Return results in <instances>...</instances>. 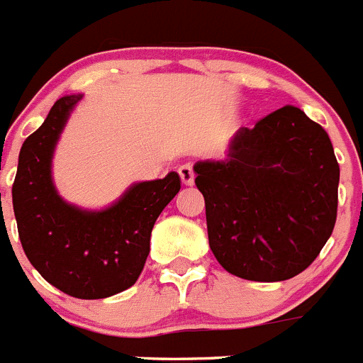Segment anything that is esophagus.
I'll return each mask as SVG.
<instances>
[{
	"instance_id": "1",
	"label": "esophagus",
	"mask_w": 363,
	"mask_h": 363,
	"mask_svg": "<svg viewBox=\"0 0 363 363\" xmlns=\"http://www.w3.org/2000/svg\"><path fill=\"white\" fill-rule=\"evenodd\" d=\"M179 172V178L184 182L185 185H192L194 184V169H192L191 163H184V165L178 169Z\"/></svg>"
}]
</instances>
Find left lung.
<instances>
[{"mask_svg": "<svg viewBox=\"0 0 363 363\" xmlns=\"http://www.w3.org/2000/svg\"><path fill=\"white\" fill-rule=\"evenodd\" d=\"M194 172L211 251L234 277L289 280L313 264L335 229L333 143L293 105L242 127L225 158L196 162Z\"/></svg>", "mask_w": 363, "mask_h": 363, "instance_id": "1", "label": "left lung"}]
</instances>
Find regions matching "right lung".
<instances>
[{
    "instance_id": "add662e5",
    "label": "right lung",
    "mask_w": 363,
    "mask_h": 363,
    "mask_svg": "<svg viewBox=\"0 0 363 363\" xmlns=\"http://www.w3.org/2000/svg\"><path fill=\"white\" fill-rule=\"evenodd\" d=\"M83 94L63 96L19 150L12 185L18 233L28 262L45 280L74 298L98 300L136 284L150 251V233L182 179L138 182L105 209L63 200L52 179L57 140Z\"/></svg>"
}]
</instances>
